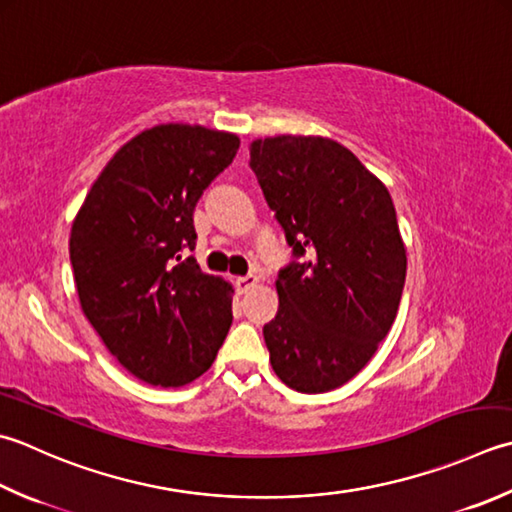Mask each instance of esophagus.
<instances>
[{"label":"esophagus","instance_id":"34e87169","mask_svg":"<svg viewBox=\"0 0 512 512\" xmlns=\"http://www.w3.org/2000/svg\"><path fill=\"white\" fill-rule=\"evenodd\" d=\"M257 275H246V277H237L235 279V286H237V293H242V295H246V293H250V290H253L255 286H257Z\"/></svg>","mask_w":512,"mask_h":512}]
</instances>
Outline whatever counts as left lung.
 Masks as SVG:
<instances>
[{
    "mask_svg": "<svg viewBox=\"0 0 512 512\" xmlns=\"http://www.w3.org/2000/svg\"><path fill=\"white\" fill-rule=\"evenodd\" d=\"M250 168L295 257L264 326L270 366L297 393H328L370 362L397 317L406 248L393 199L328 137L255 139Z\"/></svg>",
    "mask_w": 512,
    "mask_h": 512,
    "instance_id": "left-lung-1",
    "label": "left lung"
}]
</instances>
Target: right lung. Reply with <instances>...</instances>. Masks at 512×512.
I'll return each instance as SVG.
<instances>
[{"instance_id": "obj_1", "label": "right lung", "mask_w": 512, "mask_h": 512, "mask_svg": "<svg viewBox=\"0 0 512 512\" xmlns=\"http://www.w3.org/2000/svg\"><path fill=\"white\" fill-rule=\"evenodd\" d=\"M239 137L159 124L117 150L70 230L79 304L108 353L150 386L204 375L233 324V286L202 273L193 213Z\"/></svg>"}]
</instances>
